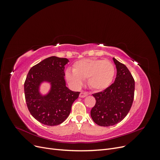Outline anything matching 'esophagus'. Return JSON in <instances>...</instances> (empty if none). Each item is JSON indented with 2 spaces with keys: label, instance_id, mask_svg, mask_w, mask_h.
Here are the masks:
<instances>
[{
  "label": "esophagus",
  "instance_id": "1",
  "mask_svg": "<svg viewBox=\"0 0 160 160\" xmlns=\"http://www.w3.org/2000/svg\"><path fill=\"white\" fill-rule=\"evenodd\" d=\"M89 95L88 92H86V91H81L80 94H79V98H84L85 97H87Z\"/></svg>",
  "mask_w": 160,
  "mask_h": 160
}]
</instances>
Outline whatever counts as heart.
<instances>
[{
  "label": "heart",
  "instance_id": "1",
  "mask_svg": "<svg viewBox=\"0 0 160 160\" xmlns=\"http://www.w3.org/2000/svg\"><path fill=\"white\" fill-rule=\"evenodd\" d=\"M115 73V67L108 60L84 59L76 61L72 71L67 70L65 76L67 81L77 88L83 84V79H88L91 89L103 91L112 83Z\"/></svg>",
  "mask_w": 160,
  "mask_h": 160
}]
</instances>
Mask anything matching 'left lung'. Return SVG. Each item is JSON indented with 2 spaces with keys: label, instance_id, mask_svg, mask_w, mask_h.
I'll use <instances>...</instances> for the list:
<instances>
[{
  "label": "left lung",
  "instance_id": "left-lung-1",
  "mask_svg": "<svg viewBox=\"0 0 160 160\" xmlns=\"http://www.w3.org/2000/svg\"><path fill=\"white\" fill-rule=\"evenodd\" d=\"M117 75L113 84L101 92L93 94L96 103L91 110L93 122L100 126L118 123L128 115L134 98L135 81L128 67L113 58Z\"/></svg>",
  "mask_w": 160,
  "mask_h": 160
}]
</instances>
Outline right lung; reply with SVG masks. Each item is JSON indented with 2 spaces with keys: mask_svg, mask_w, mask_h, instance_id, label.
<instances>
[{
  "mask_svg": "<svg viewBox=\"0 0 160 160\" xmlns=\"http://www.w3.org/2000/svg\"><path fill=\"white\" fill-rule=\"evenodd\" d=\"M69 62L66 58L52 56L33 66L28 72L24 84L27 105L32 117L42 124L54 126L62 123L78 98L80 92L66 86L64 70ZM44 82L50 83L51 88L42 95L40 87Z\"/></svg>",
  "mask_w": 160,
  "mask_h": 160,
  "instance_id": "add662e5",
  "label": "right lung"
}]
</instances>
